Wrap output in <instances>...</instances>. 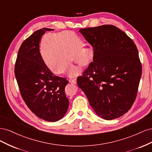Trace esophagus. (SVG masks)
<instances>
[{"instance_id":"esophagus-1","label":"esophagus","mask_w":152,"mask_h":152,"mask_svg":"<svg viewBox=\"0 0 152 152\" xmlns=\"http://www.w3.org/2000/svg\"><path fill=\"white\" fill-rule=\"evenodd\" d=\"M71 82H72V83H73V84H76V83H77V78H74V79H72Z\"/></svg>"}]
</instances>
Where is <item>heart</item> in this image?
Instances as JSON below:
<instances>
[{"instance_id": "b5f03b06", "label": "heart", "mask_w": 152, "mask_h": 152, "mask_svg": "<svg viewBox=\"0 0 152 152\" xmlns=\"http://www.w3.org/2000/svg\"><path fill=\"white\" fill-rule=\"evenodd\" d=\"M83 41L74 32L61 31L46 33L41 37L39 50L44 63L55 73L62 72L70 76L77 75L79 68L70 63L72 59L79 66L84 68L93 61L94 48L82 47Z\"/></svg>"}]
</instances>
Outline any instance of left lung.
<instances>
[{"instance_id":"obj_1","label":"left lung","mask_w":152,"mask_h":152,"mask_svg":"<svg viewBox=\"0 0 152 152\" xmlns=\"http://www.w3.org/2000/svg\"><path fill=\"white\" fill-rule=\"evenodd\" d=\"M52 30H38L23 41L18 50L15 73L27 107L40 118L56 122L63 117L68 108L69 101L65 93L68 81L50 72L39 51L42 35Z\"/></svg>"}]
</instances>
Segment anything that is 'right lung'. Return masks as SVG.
I'll list each match as a JSON object with an SVG mask.
<instances>
[{"label":"right lung","mask_w":152,"mask_h":152,"mask_svg":"<svg viewBox=\"0 0 152 152\" xmlns=\"http://www.w3.org/2000/svg\"><path fill=\"white\" fill-rule=\"evenodd\" d=\"M94 48L95 56L78 86L99 116L113 120L122 116L136 99L142 74L138 50L133 40L115 26L80 29Z\"/></svg>","instance_id":"1"}]
</instances>
